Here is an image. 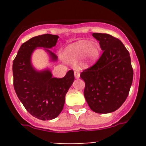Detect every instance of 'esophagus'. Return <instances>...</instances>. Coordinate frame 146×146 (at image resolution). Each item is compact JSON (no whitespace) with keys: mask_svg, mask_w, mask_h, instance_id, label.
<instances>
[{"mask_svg":"<svg viewBox=\"0 0 146 146\" xmlns=\"http://www.w3.org/2000/svg\"><path fill=\"white\" fill-rule=\"evenodd\" d=\"M74 75H75V78H79L80 77V72H79V71H78V70H75V71H74Z\"/></svg>","mask_w":146,"mask_h":146,"instance_id":"1","label":"esophagus"}]
</instances>
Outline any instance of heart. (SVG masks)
I'll use <instances>...</instances> for the list:
<instances>
[{
  "label": "heart",
  "mask_w": 146,
  "mask_h": 146,
  "mask_svg": "<svg viewBox=\"0 0 146 146\" xmlns=\"http://www.w3.org/2000/svg\"><path fill=\"white\" fill-rule=\"evenodd\" d=\"M101 48L98 42L81 40L68 46L66 55L71 61L75 62L82 56V66L88 67L98 61L100 56Z\"/></svg>",
  "instance_id": "obj_1"
}]
</instances>
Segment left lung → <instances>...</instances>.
Returning a JSON list of instances; mask_svg holds the SVG:
<instances>
[{"label": "left lung", "instance_id": "left-lung-1", "mask_svg": "<svg viewBox=\"0 0 146 146\" xmlns=\"http://www.w3.org/2000/svg\"><path fill=\"white\" fill-rule=\"evenodd\" d=\"M103 53L93 66L80 74L85 82L84 95L90 108L97 113L118 109L129 94L133 79L130 53L118 38L93 33Z\"/></svg>", "mask_w": 146, "mask_h": 146}]
</instances>
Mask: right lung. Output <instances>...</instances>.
I'll use <instances>...</instances> for the list:
<instances>
[{
	"instance_id": "right-lung-1",
	"label": "right lung",
	"mask_w": 146,
	"mask_h": 146,
	"mask_svg": "<svg viewBox=\"0 0 146 146\" xmlns=\"http://www.w3.org/2000/svg\"><path fill=\"white\" fill-rule=\"evenodd\" d=\"M59 36L43 34L23 43L13 62L15 91L25 109L41 120H51L60 115L63 109L65 96L74 81L73 70L62 78L52 77L51 71H37L31 64V56L37 47L50 48L56 46ZM46 49V48H45ZM52 60L57 56L46 49Z\"/></svg>"
}]
</instances>
